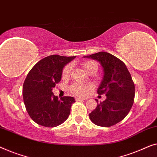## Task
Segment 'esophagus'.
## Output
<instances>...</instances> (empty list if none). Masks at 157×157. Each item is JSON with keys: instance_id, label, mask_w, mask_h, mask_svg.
<instances>
[{"instance_id": "34e87169", "label": "esophagus", "mask_w": 157, "mask_h": 157, "mask_svg": "<svg viewBox=\"0 0 157 157\" xmlns=\"http://www.w3.org/2000/svg\"><path fill=\"white\" fill-rule=\"evenodd\" d=\"M75 100L76 101H82V100H85V98H78V97H77L75 98Z\"/></svg>"}]
</instances>
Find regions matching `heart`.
I'll return each instance as SVG.
<instances>
[{
  "instance_id": "b5f03b06",
  "label": "heart",
  "mask_w": 157,
  "mask_h": 157,
  "mask_svg": "<svg viewBox=\"0 0 157 157\" xmlns=\"http://www.w3.org/2000/svg\"><path fill=\"white\" fill-rule=\"evenodd\" d=\"M82 66L84 69L88 73L93 71H97L98 70V64L93 60H86L82 63ZM72 65H66L63 71V78L64 79H67L69 78L70 72H71ZM92 88V85H87V84H82L75 82L73 83L70 86V91L75 95L78 96H85Z\"/></svg>"
}]
</instances>
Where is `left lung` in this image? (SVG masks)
<instances>
[{
    "label": "left lung",
    "instance_id": "1",
    "mask_svg": "<svg viewBox=\"0 0 157 157\" xmlns=\"http://www.w3.org/2000/svg\"><path fill=\"white\" fill-rule=\"evenodd\" d=\"M85 57L100 63L104 75L98 93L107 97L89 114L90 119L98 126L111 127L124 119L131 109L135 94L134 82L125 64L113 55L100 52Z\"/></svg>",
    "mask_w": 157,
    "mask_h": 157
}]
</instances>
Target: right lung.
<instances>
[{
    "instance_id": "right-lung-1",
    "label": "right lung",
    "mask_w": 157,
    "mask_h": 157,
    "mask_svg": "<svg viewBox=\"0 0 157 157\" xmlns=\"http://www.w3.org/2000/svg\"><path fill=\"white\" fill-rule=\"evenodd\" d=\"M75 57L48 56L35 64L28 72L23 83V101L30 118L37 124L57 127L69 117L75 98L63 97L58 100L52 90L61 80L63 67Z\"/></svg>"
}]
</instances>
